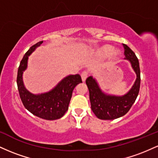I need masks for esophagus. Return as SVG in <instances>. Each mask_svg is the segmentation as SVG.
Listing matches in <instances>:
<instances>
[{"mask_svg": "<svg viewBox=\"0 0 158 158\" xmlns=\"http://www.w3.org/2000/svg\"><path fill=\"white\" fill-rule=\"evenodd\" d=\"M81 80H82V81H85L87 77H88V73H87L86 71H83L81 74Z\"/></svg>", "mask_w": 158, "mask_h": 158, "instance_id": "1", "label": "esophagus"}]
</instances>
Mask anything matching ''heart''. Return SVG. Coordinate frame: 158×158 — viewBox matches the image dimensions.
<instances>
[{
  "label": "heart",
  "mask_w": 158,
  "mask_h": 158,
  "mask_svg": "<svg viewBox=\"0 0 158 158\" xmlns=\"http://www.w3.org/2000/svg\"><path fill=\"white\" fill-rule=\"evenodd\" d=\"M112 49H113V48L111 46H110V45H106V46L102 47L99 50V52L103 56H106L108 54H109L110 52H111V56L114 59L117 58V56L119 55V51H118V50H113L112 51Z\"/></svg>",
  "instance_id": "obj_1"
}]
</instances>
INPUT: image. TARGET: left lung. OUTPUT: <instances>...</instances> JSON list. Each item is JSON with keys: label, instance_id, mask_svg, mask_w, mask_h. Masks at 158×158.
<instances>
[{"label": "left lung", "instance_id": "1", "mask_svg": "<svg viewBox=\"0 0 158 158\" xmlns=\"http://www.w3.org/2000/svg\"><path fill=\"white\" fill-rule=\"evenodd\" d=\"M125 59L129 61L137 75V79L131 90L123 96H114L105 94L99 88L97 80L92 77L87 78L91 109L100 119H114L123 117L131 108L138 96L140 86V70L138 59L135 53L123 44Z\"/></svg>", "mask_w": 158, "mask_h": 158}]
</instances>
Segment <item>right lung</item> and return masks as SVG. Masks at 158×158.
<instances>
[{
    "mask_svg": "<svg viewBox=\"0 0 158 158\" xmlns=\"http://www.w3.org/2000/svg\"><path fill=\"white\" fill-rule=\"evenodd\" d=\"M43 41L36 43L28 50L20 63L17 76L19 95L25 108L32 114L48 120L62 117L68 110L72 93L78 84L82 82L80 75L66 77L50 91L41 94H33L26 89L23 82V72L27 69L28 57Z\"/></svg>",
    "mask_w": 158,
    "mask_h": 158,
    "instance_id": "1",
    "label": "right lung"
}]
</instances>
